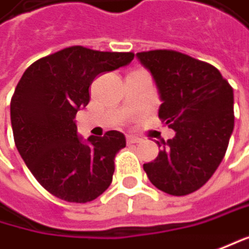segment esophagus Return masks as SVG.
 Segmentation results:
<instances>
[{
	"instance_id": "obj_1",
	"label": "esophagus",
	"mask_w": 249,
	"mask_h": 249,
	"mask_svg": "<svg viewBox=\"0 0 249 249\" xmlns=\"http://www.w3.org/2000/svg\"><path fill=\"white\" fill-rule=\"evenodd\" d=\"M126 142H127V144H134V143H139V142H140V139H139V137H136V136L129 134V136H126Z\"/></svg>"
}]
</instances>
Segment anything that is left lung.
I'll return each mask as SVG.
<instances>
[{"instance_id": "8db88e82", "label": "left lung", "mask_w": 249, "mask_h": 249, "mask_svg": "<svg viewBox=\"0 0 249 249\" xmlns=\"http://www.w3.org/2000/svg\"><path fill=\"white\" fill-rule=\"evenodd\" d=\"M136 56L150 71L163 100L159 117L176 132L161 140L159 156L143 169L159 190L191 194L211 178L225 156L234 129L232 88L215 66L177 51Z\"/></svg>"}]
</instances>
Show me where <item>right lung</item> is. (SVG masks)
Instances as JSON below:
<instances>
[{"instance_id": "obj_1", "label": "right lung", "mask_w": 249, "mask_h": 249, "mask_svg": "<svg viewBox=\"0 0 249 249\" xmlns=\"http://www.w3.org/2000/svg\"><path fill=\"white\" fill-rule=\"evenodd\" d=\"M133 52H102L69 46L32 63L11 99L14 142L29 171L52 196L88 203L110 186L115 156L126 147L123 133L82 142L75 116L89 103L99 73L133 61Z\"/></svg>"}]
</instances>
